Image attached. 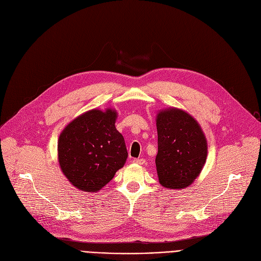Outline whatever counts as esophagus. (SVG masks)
I'll return each instance as SVG.
<instances>
[{"label": "esophagus", "instance_id": "1", "mask_svg": "<svg viewBox=\"0 0 261 261\" xmlns=\"http://www.w3.org/2000/svg\"><path fill=\"white\" fill-rule=\"evenodd\" d=\"M133 162H134V163H136V164H143V163H145V160H143V159H134Z\"/></svg>", "mask_w": 261, "mask_h": 261}]
</instances>
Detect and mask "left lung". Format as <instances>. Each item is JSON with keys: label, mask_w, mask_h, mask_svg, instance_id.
Returning <instances> with one entry per match:
<instances>
[{"label": "left lung", "mask_w": 261, "mask_h": 261, "mask_svg": "<svg viewBox=\"0 0 261 261\" xmlns=\"http://www.w3.org/2000/svg\"><path fill=\"white\" fill-rule=\"evenodd\" d=\"M160 184L167 189H184L200 175L207 156V141L190 114L169 108L156 115Z\"/></svg>", "instance_id": "1"}]
</instances>
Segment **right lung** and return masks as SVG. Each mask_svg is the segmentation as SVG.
<instances>
[{
    "mask_svg": "<svg viewBox=\"0 0 261 261\" xmlns=\"http://www.w3.org/2000/svg\"><path fill=\"white\" fill-rule=\"evenodd\" d=\"M116 116L112 109H93L77 116L61 132L59 165L79 190L99 191L126 162L124 138L115 128Z\"/></svg>",
    "mask_w": 261,
    "mask_h": 261,
    "instance_id": "obj_1",
    "label": "right lung"
}]
</instances>
